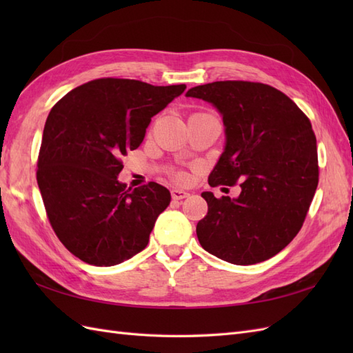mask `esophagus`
<instances>
[{
  "label": "esophagus",
  "instance_id": "esophagus-1",
  "mask_svg": "<svg viewBox=\"0 0 353 353\" xmlns=\"http://www.w3.org/2000/svg\"><path fill=\"white\" fill-rule=\"evenodd\" d=\"M170 196H172V199H174V200H183V199L188 197V196H190V193H188V191H185V190L174 188L172 191H170Z\"/></svg>",
  "mask_w": 353,
  "mask_h": 353
}]
</instances>
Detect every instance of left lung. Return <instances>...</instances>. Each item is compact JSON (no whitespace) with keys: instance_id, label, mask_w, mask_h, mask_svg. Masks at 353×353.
Wrapping results in <instances>:
<instances>
[{"instance_id":"8db88e82","label":"left lung","mask_w":353,"mask_h":353,"mask_svg":"<svg viewBox=\"0 0 353 353\" xmlns=\"http://www.w3.org/2000/svg\"><path fill=\"white\" fill-rule=\"evenodd\" d=\"M185 97L210 103L222 116L225 145L209 184L241 181L236 199L201 193L208 201L196 228L201 248L234 265L272 258L302 228L318 185L311 122L285 94L259 82L218 81Z\"/></svg>"}]
</instances>
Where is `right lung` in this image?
Wrapping results in <instances>:
<instances>
[{
    "instance_id": "add662e5",
    "label": "right lung",
    "mask_w": 353,
    "mask_h": 353,
    "mask_svg": "<svg viewBox=\"0 0 353 353\" xmlns=\"http://www.w3.org/2000/svg\"><path fill=\"white\" fill-rule=\"evenodd\" d=\"M185 88L103 78L72 90L51 109L37 181L52 230L81 261L113 266L147 245L170 193L157 183L126 188L117 179L121 160Z\"/></svg>"
}]
</instances>
